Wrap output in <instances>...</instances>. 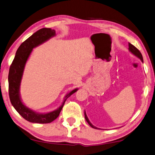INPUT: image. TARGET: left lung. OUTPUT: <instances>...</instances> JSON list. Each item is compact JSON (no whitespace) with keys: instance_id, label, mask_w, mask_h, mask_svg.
Instances as JSON below:
<instances>
[{"instance_id":"obj_1","label":"left lung","mask_w":155,"mask_h":155,"mask_svg":"<svg viewBox=\"0 0 155 155\" xmlns=\"http://www.w3.org/2000/svg\"><path fill=\"white\" fill-rule=\"evenodd\" d=\"M129 50L130 52H131L133 54H134V55H135V56H137L138 58H140L141 60V61H142V62H143V57H142V54H141L140 51L138 50L137 49L135 48L134 45H133L130 43H129ZM84 116H85L86 120L87 121V123L89 124V125H90L91 127H93V128H94V129H99V128H97V127H94V125H93V124H92V123H91L90 120H89V119L87 117V115H86V112H84Z\"/></svg>"}]
</instances>
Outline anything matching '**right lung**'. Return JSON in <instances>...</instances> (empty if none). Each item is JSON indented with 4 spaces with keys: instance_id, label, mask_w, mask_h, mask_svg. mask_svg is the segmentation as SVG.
<instances>
[{
    "instance_id": "1",
    "label": "right lung",
    "mask_w": 155,
    "mask_h": 155,
    "mask_svg": "<svg viewBox=\"0 0 155 155\" xmlns=\"http://www.w3.org/2000/svg\"><path fill=\"white\" fill-rule=\"evenodd\" d=\"M55 35L56 31L54 30L48 28H41L32 34L18 48L15 58L9 68L8 82H9V94L11 103L15 110L24 119L31 123L45 124L50 123L55 120L59 116L67 98H69L71 94L78 90V88H75L67 93L64 97V101L61 106L58 109L48 113H37L26 107L21 101L20 94L21 80L22 78L24 67L32 50L33 48L47 41Z\"/></svg>"
}]
</instances>
